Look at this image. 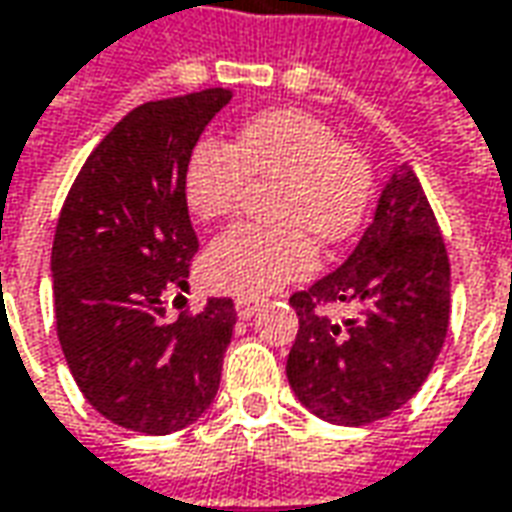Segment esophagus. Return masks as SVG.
Wrapping results in <instances>:
<instances>
[{
  "mask_svg": "<svg viewBox=\"0 0 512 512\" xmlns=\"http://www.w3.org/2000/svg\"><path fill=\"white\" fill-rule=\"evenodd\" d=\"M233 307H236V315H239V318H250V315H253V312L259 310V301H256V298H236V304H233Z\"/></svg>",
  "mask_w": 512,
  "mask_h": 512,
  "instance_id": "obj_1",
  "label": "esophagus"
}]
</instances>
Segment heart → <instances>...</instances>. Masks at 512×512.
<instances>
[{
  "instance_id": "1",
  "label": "heart",
  "mask_w": 512,
  "mask_h": 512,
  "mask_svg": "<svg viewBox=\"0 0 512 512\" xmlns=\"http://www.w3.org/2000/svg\"><path fill=\"white\" fill-rule=\"evenodd\" d=\"M250 180L279 183L276 219L287 228L233 225L205 253V281L242 296H264L307 279L318 248L338 245L363 222L372 174L324 120L301 109H270L250 118L233 146L200 140L185 166V202L200 222L231 216ZM311 232L307 234L303 228Z\"/></svg>"
}]
</instances>
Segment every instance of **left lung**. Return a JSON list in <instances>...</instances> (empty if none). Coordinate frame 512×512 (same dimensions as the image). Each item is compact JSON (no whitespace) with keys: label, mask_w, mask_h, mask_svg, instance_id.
I'll return each instance as SVG.
<instances>
[{"label":"left lung","mask_w":512,"mask_h":512,"mask_svg":"<svg viewBox=\"0 0 512 512\" xmlns=\"http://www.w3.org/2000/svg\"><path fill=\"white\" fill-rule=\"evenodd\" d=\"M346 303L353 315L332 319ZM298 335L287 358L296 397L335 425H369L420 392L451 318V264L437 216L408 166L335 273L290 296Z\"/></svg>","instance_id":"obj_1"}]
</instances>
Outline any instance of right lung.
Wrapping results in <instances>:
<instances>
[{"label": "right lung", "instance_id": "obj_1", "mask_svg": "<svg viewBox=\"0 0 512 512\" xmlns=\"http://www.w3.org/2000/svg\"><path fill=\"white\" fill-rule=\"evenodd\" d=\"M228 101L231 89L211 87L132 109L89 154L58 216V344L89 406L129 431H180L219 389L233 301L208 298L166 321V298L188 287L200 250L185 166Z\"/></svg>", "mask_w": 512, "mask_h": 512}]
</instances>
